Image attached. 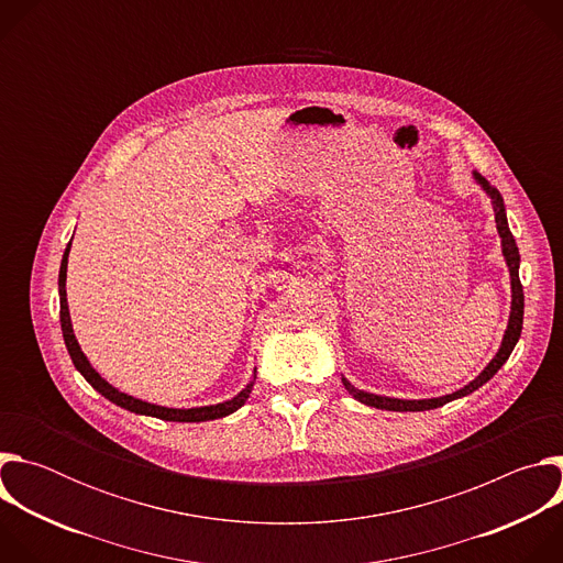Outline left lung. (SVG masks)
I'll return each instance as SVG.
<instances>
[{"label":"left lung","mask_w":563,"mask_h":563,"mask_svg":"<svg viewBox=\"0 0 563 563\" xmlns=\"http://www.w3.org/2000/svg\"><path fill=\"white\" fill-rule=\"evenodd\" d=\"M474 180L481 185V189H484L490 200H493V209H495V222H497V231L501 235V250H504V258H506V265L510 269V285H512V305H510V320H508V328H506V334H504V341H501V347L497 352V356L488 363V367L481 372L474 380H470L465 387L452 391V394H445V396H439V398H421V400H406V398H389V396H378V394H369V391H363V389H356L345 376L341 378L345 389L356 398L361 400V404L369 406V408H376V410H389V412H423V410H434V408H441L445 404H450V400L454 398H461V396H467L472 394L474 389H478L484 383H488L499 369L501 365L510 358L519 336H521V328H523V287H521V280H519V247L515 243V235L510 233V227H508V218H506V207H504V198L501 194L484 178L481 174L474 172Z\"/></svg>","instance_id":"left-lung-1"}]
</instances>
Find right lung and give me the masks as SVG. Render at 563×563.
<instances>
[{"label":"right lung","instance_id":"add662e5","mask_svg":"<svg viewBox=\"0 0 563 563\" xmlns=\"http://www.w3.org/2000/svg\"><path fill=\"white\" fill-rule=\"evenodd\" d=\"M68 252H70V243L64 252V258H62V265H59V323H62V334H64V343H66V350L70 354V361L73 365L77 367V372L82 374L91 387H96L104 398H109L111 404L129 410V412H135V415H144V417H155V419H163V421H178V423H200V421H213V419H222L231 412H235L238 408L245 406V400L250 398L252 394V387H254V380H256V372H254V378L247 383V387L240 391L238 396H233L231 400H224V404H218V406H205V408H189V410H178V408H163V406H153V404H146V400H140V398H133L120 389H115L113 385H109L89 363V358L85 356V352L79 350V343L73 334V325H70V313H68V302H66V265H68Z\"/></svg>","mask_w":563,"mask_h":563}]
</instances>
